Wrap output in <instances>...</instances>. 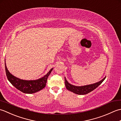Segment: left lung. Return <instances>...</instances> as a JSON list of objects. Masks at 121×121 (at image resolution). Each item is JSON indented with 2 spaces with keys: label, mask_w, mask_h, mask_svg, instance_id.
<instances>
[{
  "label": "left lung",
  "mask_w": 121,
  "mask_h": 121,
  "mask_svg": "<svg viewBox=\"0 0 121 121\" xmlns=\"http://www.w3.org/2000/svg\"><path fill=\"white\" fill-rule=\"evenodd\" d=\"M105 78H106V77L104 79H102L101 81L93 84H91L88 85L83 86H76L69 83L68 82L66 81V78H65V84L66 89L69 90V91L73 92L74 93L78 95H85L94 91L97 87H98L103 82Z\"/></svg>",
  "instance_id": "8db88e82"
}]
</instances>
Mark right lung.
<instances>
[{
    "label": "right lung",
    "mask_w": 121,
    "mask_h": 121,
    "mask_svg": "<svg viewBox=\"0 0 121 121\" xmlns=\"http://www.w3.org/2000/svg\"><path fill=\"white\" fill-rule=\"evenodd\" d=\"M53 69L42 78L34 81H25L14 76L8 70L5 63V70L8 81L13 86L25 94H33L43 89L46 86L47 78Z\"/></svg>",
    "instance_id": "1"
}]
</instances>
